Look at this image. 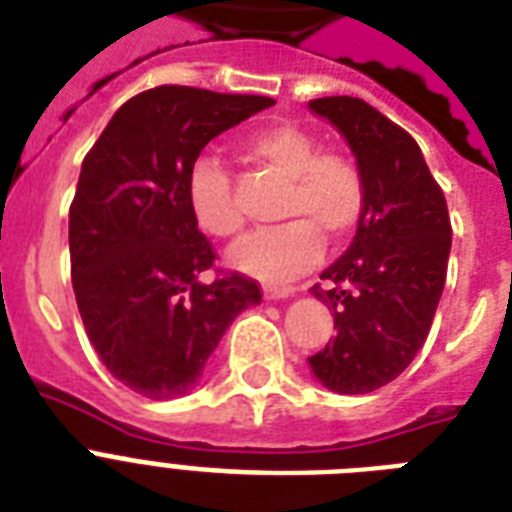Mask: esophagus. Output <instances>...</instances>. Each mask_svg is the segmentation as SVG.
I'll use <instances>...</instances> for the list:
<instances>
[{
	"instance_id": "esophagus-1",
	"label": "esophagus",
	"mask_w": 512,
	"mask_h": 512,
	"mask_svg": "<svg viewBox=\"0 0 512 512\" xmlns=\"http://www.w3.org/2000/svg\"><path fill=\"white\" fill-rule=\"evenodd\" d=\"M265 300H284V297L292 295V289H281V287H263Z\"/></svg>"
}]
</instances>
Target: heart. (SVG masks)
<instances>
[{
    "label": "heart",
    "mask_w": 512,
    "mask_h": 512,
    "mask_svg": "<svg viewBox=\"0 0 512 512\" xmlns=\"http://www.w3.org/2000/svg\"><path fill=\"white\" fill-rule=\"evenodd\" d=\"M241 148L252 162L287 180L279 215L292 220L241 241L231 263L265 284H287L319 260L324 236L345 241L356 233L366 212L364 170L345 151H324L313 132L292 122L252 130ZM188 204L209 236L236 239L244 231L233 175L217 154L193 159Z\"/></svg>",
    "instance_id": "b5f03b06"
}]
</instances>
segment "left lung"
<instances>
[{
  "mask_svg": "<svg viewBox=\"0 0 512 512\" xmlns=\"http://www.w3.org/2000/svg\"><path fill=\"white\" fill-rule=\"evenodd\" d=\"M345 135L366 177V212L350 249L313 295L335 311V340L313 353V374L337 393L396 380L428 337L444 292L452 223L417 140L361 98L308 103Z\"/></svg>",
  "mask_w": 512,
  "mask_h": 512,
  "instance_id": "obj_1",
  "label": "left lung"
}]
</instances>
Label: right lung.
<instances>
[{
	"mask_svg": "<svg viewBox=\"0 0 512 512\" xmlns=\"http://www.w3.org/2000/svg\"><path fill=\"white\" fill-rule=\"evenodd\" d=\"M273 103L162 84L127 100L84 156L68 209L76 305L100 361L140 396L188 393L231 321L263 300L255 279L215 265L188 170L209 140ZM204 270L216 281L201 285Z\"/></svg>",
	"mask_w": 512,
	"mask_h": 512,
	"instance_id": "1",
	"label": "right lung"
}]
</instances>
